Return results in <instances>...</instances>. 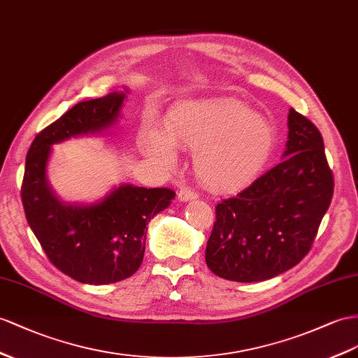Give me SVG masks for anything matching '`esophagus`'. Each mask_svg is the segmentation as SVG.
Listing matches in <instances>:
<instances>
[{
	"label": "esophagus",
	"instance_id": "obj_1",
	"mask_svg": "<svg viewBox=\"0 0 358 358\" xmlns=\"http://www.w3.org/2000/svg\"><path fill=\"white\" fill-rule=\"evenodd\" d=\"M198 194L194 190L190 189H180L178 192V199L182 201V203H186V201H192V199H196Z\"/></svg>",
	"mask_w": 358,
	"mask_h": 358
}]
</instances>
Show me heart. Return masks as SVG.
Here are the masks:
<instances>
[{
  "instance_id": "heart-1",
  "label": "heart",
  "mask_w": 358,
  "mask_h": 358,
  "mask_svg": "<svg viewBox=\"0 0 358 358\" xmlns=\"http://www.w3.org/2000/svg\"><path fill=\"white\" fill-rule=\"evenodd\" d=\"M145 146L168 169L177 164L173 146L196 152L199 180L215 192H233L251 182L266 164L273 131L266 119L237 101H196L173 108L166 136L152 130Z\"/></svg>"
}]
</instances>
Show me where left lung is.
<instances>
[{
    "mask_svg": "<svg viewBox=\"0 0 358 358\" xmlns=\"http://www.w3.org/2000/svg\"><path fill=\"white\" fill-rule=\"evenodd\" d=\"M284 160L216 206L206 263L230 281L277 277L308 254L331 204L334 180L316 125L290 108Z\"/></svg>",
    "mask_w": 358,
    "mask_h": 358,
    "instance_id": "obj_1",
    "label": "left lung"
}]
</instances>
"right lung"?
Masks as SVG:
<instances>
[{
  "label": "right lung",
  "mask_w": 358,
  "mask_h": 358,
  "mask_svg": "<svg viewBox=\"0 0 358 358\" xmlns=\"http://www.w3.org/2000/svg\"><path fill=\"white\" fill-rule=\"evenodd\" d=\"M124 92L81 101L36 136L25 159L21 199L27 222L48 260L85 284L125 280L143 260L148 222L168 208L176 192L121 185L94 204H66L47 180L51 146L98 134L115 125Z\"/></svg>",
  "instance_id": "obj_1"
}]
</instances>
